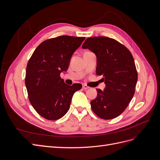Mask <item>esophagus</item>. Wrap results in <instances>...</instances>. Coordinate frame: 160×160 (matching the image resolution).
Returning a JSON list of instances; mask_svg holds the SVG:
<instances>
[{
	"label": "esophagus",
	"instance_id": "esophagus-1",
	"mask_svg": "<svg viewBox=\"0 0 160 160\" xmlns=\"http://www.w3.org/2000/svg\"><path fill=\"white\" fill-rule=\"evenodd\" d=\"M89 88V87H88L87 85H83V89L84 90H86V89H88Z\"/></svg>",
	"mask_w": 160,
	"mask_h": 160
}]
</instances>
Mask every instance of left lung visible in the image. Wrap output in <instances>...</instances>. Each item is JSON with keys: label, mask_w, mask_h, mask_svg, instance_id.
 <instances>
[{"label": "left lung", "mask_w": 160, "mask_h": 160, "mask_svg": "<svg viewBox=\"0 0 160 160\" xmlns=\"http://www.w3.org/2000/svg\"><path fill=\"white\" fill-rule=\"evenodd\" d=\"M82 47L97 57L96 74L102 75L105 88L97 89L98 97L91 107L99 118L112 119L127 108L135 93L138 72L133 57L127 47L106 37L88 38Z\"/></svg>", "instance_id": "obj_1"}]
</instances>
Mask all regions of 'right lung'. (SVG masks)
Segmentation results:
<instances>
[{"instance_id": "1", "label": "right lung", "mask_w": 160, "mask_h": 160, "mask_svg": "<svg viewBox=\"0 0 160 160\" xmlns=\"http://www.w3.org/2000/svg\"><path fill=\"white\" fill-rule=\"evenodd\" d=\"M85 37L62 35L41 42L27 65L25 85L33 108L43 118L57 120L68 111L80 83L67 85L61 78L68 69L71 58Z\"/></svg>"}]
</instances>
